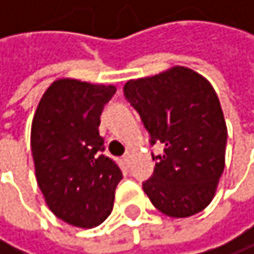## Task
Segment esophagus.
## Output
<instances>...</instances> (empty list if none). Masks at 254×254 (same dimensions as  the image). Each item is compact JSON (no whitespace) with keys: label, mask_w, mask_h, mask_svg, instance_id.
I'll list each match as a JSON object with an SVG mask.
<instances>
[{"label":"esophagus","mask_w":254,"mask_h":254,"mask_svg":"<svg viewBox=\"0 0 254 254\" xmlns=\"http://www.w3.org/2000/svg\"><path fill=\"white\" fill-rule=\"evenodd\" d=\"M123 163H125L126 166H129V163H131V154H129V152L123 155Z\"/></svg>","instance_id":"1"}]
</instances>
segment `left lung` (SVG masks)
Here are the masks:
<instances>
[{
    "label": "left lung",
    "instance_id": "8db88e82",
    "mask_svg": "<svg viewBox=\"0 0 254 254\" xmlns=\"http://www.w3.org/2000/svg\"><path fill=\"white\" fill-rule=\"evenodd\" d=\"M125 97L140 114L151 143L164 154L154 157V175L143 183L151 202L171 218L206 209L226 166L227 126L210 82L186 66L128 80Z\"/></svg>",
    "mask_w": 254,
    "mask_h": 254
}]
</instances>
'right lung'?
Wrapping results in <instances>:
<instances>
[{"label":"right lung","instance_id":"add662e5","mask_svg":"<svg viewBox=\"0 0 254 254\" xmlns=\"http://www.w3.org/2000/svg\"><path fill=\"white\" fill-rule=\"evenodd\" d=\"M114 85L58 79L39 100L30 146L38 186L64 222L93 229L110 216L122 171L105 157L100 114Z\"/></svg>","mask_w":254,"mask_h":254}]
</instances>
